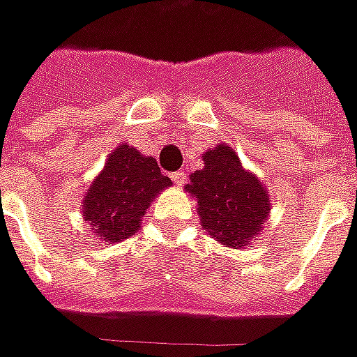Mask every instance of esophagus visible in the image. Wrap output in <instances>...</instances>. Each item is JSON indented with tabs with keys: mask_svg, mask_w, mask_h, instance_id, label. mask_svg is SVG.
<instances>
[{
	"mask_svg": "<svg viewBox=\"0 0 357 357\" xmlns=\"http://www.w3.org/2000/svg\"><path fill=\"white\" fill-rule=\"evenodd\" d=\"M172 179H174V183L181 185V183L185 181V174H183V172H174V174H172Z\"/></svg>",
	"mask_w": 357,
	"mask_h": 357,
	"instance_id": "1",
	"label": "esophagus"
}]
</instances>
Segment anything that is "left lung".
Segmentation results:
<instances>
[{"label":"left lung","instance_id":"left-lung-1","mask_svg":"<svg viewBox=\"0 0 357 357\" xmlns=\"http://www.w3.org/2000/svg\"><path fill=\"white\" fill-rule=\"evenodd\" d=\"M203 170L191 174L185 185L197 199L201 226L226 248L249 245L271 211L266 187L241 166L228 144H216L203 154Z\"/></svg>","mask_w":357,"mask_h":357}]
</instances>
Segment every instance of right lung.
<instances>
[{
    "instance_id": "right-lung-1",
    "label": "right lung",
    "mask_w": 357,
    "mask_h": 357,
    "mask_svg": "<svg viewBox=\"0 0 357 357\" xmlns=\"http://www.w3.org/2000/svg\"><path fill=\"white\" fill-rule=\"evenodd\" d=\"M170 185L153 156L119 144L84 195L83 218L100 241H121L139 230L154 197Z\"/></svg>"
}]
</instances>
